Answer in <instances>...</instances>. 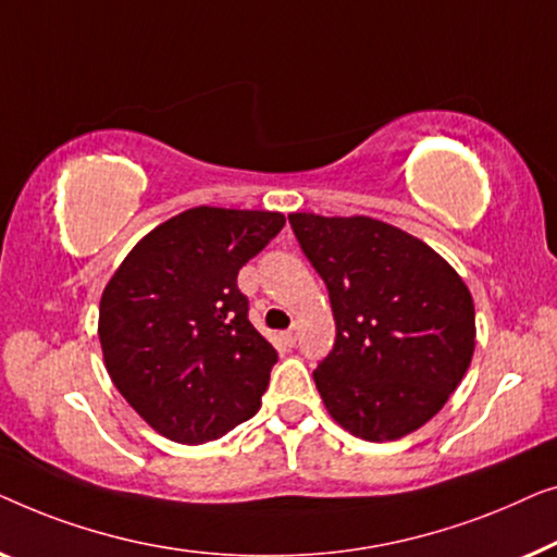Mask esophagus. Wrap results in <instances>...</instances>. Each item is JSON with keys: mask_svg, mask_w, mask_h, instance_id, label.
Instances as JSON below:
<instances>
[{"mask_svg": "<svg viewBox=\"0 0 557 557\" xmlns=\"http://www.w3.org/2000/svg\"><path fill=\"white\" fill-rule=\"evenodd\" d=\"M282 341H285V346L293 348L295 343H297V325H295V327H289V331L282 333Z\"/></svg>", "mask_w": 557, "mask_h": 557, "instance_id": "esophagus-1", "label": "esophagus"}]
</instances>
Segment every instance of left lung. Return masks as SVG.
<instances>
[{"instance_id": "8db88e82", "label": "left lung", "mask_w": 557, "mask_h": 557, "mask_svg": "<svg viewBox=\"0 0 557 557\" xmlns=\"http://www.w3.org/2000/svg\"><path fill=\"white\" fill-rule=\"evenodd\" d=\"M287 219L331 295L335 343L312 371L327 413L366 442L417 432L472 363L467 285L432 247L379 219Z\"/></svg>"}]
</instances>
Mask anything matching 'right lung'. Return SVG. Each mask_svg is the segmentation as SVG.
I'll return each instance as SVG.
<instances>
[{"label": "right lung", "mask_w": 557, "mask_h": 557, "mask_svg": "<svg viewBox=\"0 0 557 557\" xmlns=\"http://www.w3.org/2000/svg\"><path fill=\"white\" fill-rule=\"evenodd\" d=\"M282 226L280 211H182L148 232L106 285V368L166 438L211 442L260 409L277 350L249 323L237 275Z\"/></svg>", "instance_id": "1"}]
</instances>
